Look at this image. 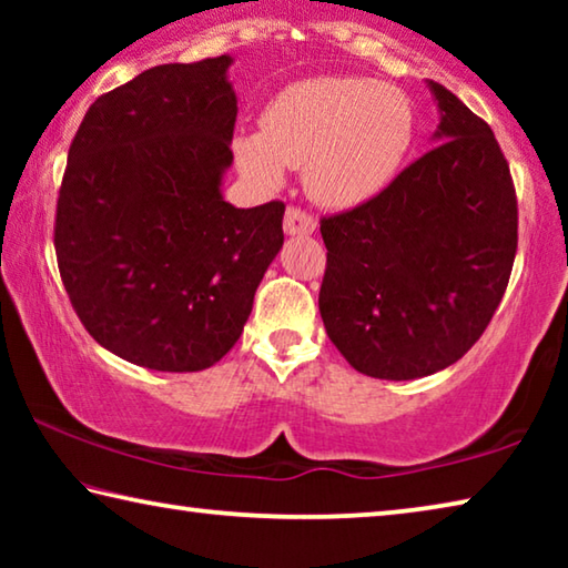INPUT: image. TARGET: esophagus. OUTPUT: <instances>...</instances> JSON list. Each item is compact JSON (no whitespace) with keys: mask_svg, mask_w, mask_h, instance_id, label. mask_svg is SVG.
<instances>
[{"mask_svg":"<svg viewBox=\"0 0 568 568\" xmlns=\"http://www.w3.org/2000/svg\"><path fill=\"white\" fill-rule=\"evenodd\" d=\"M283 227H285L287 235H311L315 230V217L307 213V210L291 205L285 210Z\"/></svg>","mask_w":568,"mask_h":568,"instance_id":"1","label":"esophagus"}]
</instances>
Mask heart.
<instances>
[{"mask_svg": "<svg viewBox=\"0 0 568 568\" xmlns=\"http://www.w3.org/2000/svg\"><path fill=\"white\" fill-rule=\"evenodd\" d=\"M410 140L413 110L400 90L365 77H315L275 94L261 132L235 140V158L263 185H277L285 168H305L318 203L348 207L396 175Z\"/></svg>", "mask_w": 568, "mask_h": 568, "instance_id": "obj_1", "label": "heart"}]
</instances>
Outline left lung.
<instances>
[{
	"label": "left lung",
	"mask_w": 568,
	"mask_h": 568,
	"mask_svg": "<svg viewBox=\"0 0 568 568\" xmlns=\"http://www.w3.org/2000/svg\"><path fill=\"white\" fill-rule=\"evenodd\" d=\"M430 90L438 145L378 195L321 217L325 333L371 378H423L468 353L516 257V187L491 128L438 82Z\"/></svg>",
	"instance_id": "obj_1"
}]
</instances>
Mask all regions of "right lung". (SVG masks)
Listing matches in <instances>:
<instances>
[{
	"instance_id": "obj_1",
	"label": "right lung",
	"mask_w": 568,
	"mask_h": 568,
	"mask_svg": "<svg viewBox=\"0 0 568 568\" xmlns=\"http://www.w3.org/2000/svg\"><path fill=\"white\" fill-rule=\"evenodd\" d=\"M230 57L160 64L100 94L57 197L54 253L77 318L150 371L215 365L237 343L283 245L285 203L220 195L233 162Z\"/></svg>"
}]
</instances>
